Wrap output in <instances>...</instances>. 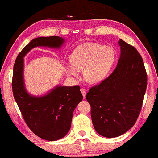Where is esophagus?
I'll return each instance as SVG.
<instances>
[{
    "mask_svg": "<svg viewBox=\"0 0 158 158\" xmlns=\"http://www.w3.org/2000/svg\"><path fill=\"white\" fill-rule=\"evenodd\" d=\"M81 92L83 95V97L85 98V95H86V91H85V89H84V88H81Z\"/></svg>",
    "mask_w": 158,
    "mask_h": 158,
    "instance_id": "1",
    "label": "esophagus"
}]
</instances>
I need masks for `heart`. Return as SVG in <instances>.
I'll return each mask as SVG.
<instances>
[{
  "instance_id": "b5f03b06",
  "label": "heart",
  "mask_w": 158,
  "mask_h": 158,
  "mask_svg": "<svg viewBox=\"0 0 158 158\" xmlns=\"http://www.w3.org/2000/svg\"><path fill=\"white\" fill-rule=\"evenodd\" d=\"M115 60L116 53L111 47L96 42H85L72 52L66 73L77 77L79 71L84 69L85 79L95 84L105 78Z\"/></svg>"
}]
</instances>
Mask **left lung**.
Segmentation results:
<instances>
[{
  "instance_id": "1",
  "label": "left lung",
  "mask_w": 158,
  "mask_h": 158,
  "mask_svg": "<svg viewBox=\"0 0 158 158\" xmlns=\"http://www.w3.org/2000/svg\"><path fill=\"white\" fill-rule=\"evenodd\" d=\"M119 44L121 53L116 68L86 95L93 126L98 134L108 138L121 136L135 124L147 86L140 53L122 40Z\"/></svg>"
}]
</instances>
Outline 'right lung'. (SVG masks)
Listing matches in <instances>:
<instances>
[{"mask_svg":"<svg viewBox=\"0 0 158 158\" xmlns=\"http://www.w3.org/2000/svg\"><path fill=\"white\" fill-rule=\"evenodd\" d=\"M63 42L58 36L33 40L19 53L13 68V95L23 118L32 132L47 141L60 139L70 129L73 111L83 99L80 86H57L42 97L30 95L23 84V57L35 47L58 48Z\"/></svg>","mask_w":158,"mask_h":158,"instance_id":"obj_1","label":"right lung"}]
</instances>
